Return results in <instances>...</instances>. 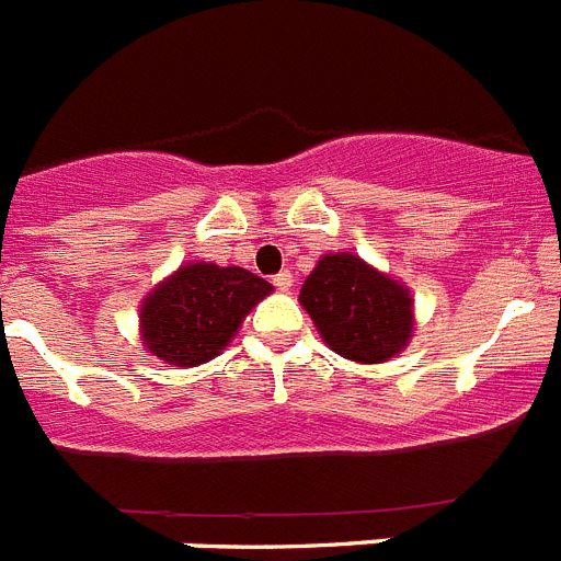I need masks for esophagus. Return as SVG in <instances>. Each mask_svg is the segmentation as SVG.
I'll return each instance as SVG.
<instances>
[{
	"label": "esophagus",
	"instance_id": "1",
	"mask_svg": "<svg viewBox=\"0 0 561 561\" xmlns=\"http://www.w3.org/2000/svg\"><path fill=\"white\" fill-rule=\"evenodd\" d=\"M272 284H275L280 291H289L295 280H291V272H280V275L272 277Z\"/></svg>",
	"mask_w": 561,
	"mask_h": 561
}]
</instances>
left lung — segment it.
<instances>
[{"mask_svg": "<svg viewBox=\"0 0 561 561\" xmlns=\"http://www.w3.org/2000/svg\"><path fill=\"white\" fill-rule=\"evenodd\" d=\"M300 306L325 345L359 365L399 356L415 336L408 286L354 252H325L304 280Z\"/></svg>", "mask_w": 561, "mask_h": 561, "instance_id": "obj_1", "label": "left lung"}]
</instances>
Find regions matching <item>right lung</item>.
Masks as SVG:
<instances>
[{
	"label": "right lung",
	"instance_id": "right-lung-1",
	"mask_svg": "<svg viewBox=\"0 0 561 561\" xmlns=\"http://www.w3.org/2000/svg\"><path fill=\"white\" fill-rule=\"evenodd\" d=\"M266 295L272 284L241 266L182 264L142 297V348L176 368L205 365L230 345Z\"/></svg>",
	"mask_w": 561,
	"mask_h": 561
}]
</instances>
